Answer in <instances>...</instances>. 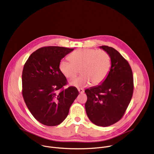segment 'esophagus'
Masks as SVG:
<instances>
[{"mask_svg": "<svg viewBox=\"0 0 154 154\" xmlns=\"http://www.w3.org/2000/svg\"><path fill=\"white\" fill-rule=\"evenodd\" d=\"M78 91H79V93H80V94H82V93H83L84 92V89H82V88H78Z\"/></svg>", "mask_w": 154, "mask_h": 154, "instance_id": "esophagus-1", "label": "esophagus"}]
</instances>
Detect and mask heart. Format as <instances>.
<instances>
[{
  "label": "heart",
  "mask_w": 154,
  "mask_h": 154,
  "mask_svg": "<svg viewBox=\"0 0 154 154\" xmlns=\"http://www.w3.org/2000/svg\"><path fill=\"white\" fill-rule=\"evenodd\" d=\"M69 59H62L59 68L61 73L68 79L76 77L80 70L82 75L70 82L76 87H85L90 83L92 86L101 84L112 68L111 57L103 50L78 49L69 55Z\"/></svg>",
  "instance_id": "heart-1"
}]
</instances>
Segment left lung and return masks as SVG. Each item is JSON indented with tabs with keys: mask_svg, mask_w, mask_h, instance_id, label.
<instances>
[{
	"mask_svg": "<svg viewBox=\"0 0 154 154\" xmlns=\"http://www.w3.org/2000/svg\"><path fill=\"white\" fill-rule=\"evenodd\" d=\"M100 47L109 54L112 68L101 85L85 91L88 97L85 109L92 122L105 127L124 116L133 97L134 80L128 62L116 50L107 45Z\"/></svg>",
	"mask_w": 154,
	"mask_h": 154,
	"instance_id": "obj_1",
	"label": "left lung"
}]
</instances>
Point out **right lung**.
Returning a JSON list of instances; mask_svg holds the SVG:
<instances>
[{
    "label": "right lung",
    "mask_w": 154,
    "mask_h": 154,
    "mask_svg": "<svg viewBox=\"0 0 154 154\" xmlns=\"http://www.w3.org/2000/svg\"><path fill=\"white\" fill-rule=\"evenodd\" d=\"M73 50L58 46L43 47L33 52L24 63L22 95L31 114L44 125L62 123L79 94L75 87L64 88L68 82L59 68L61 59Z\"/></svg>",
    "instance_id": "1"
}]
</instances>
